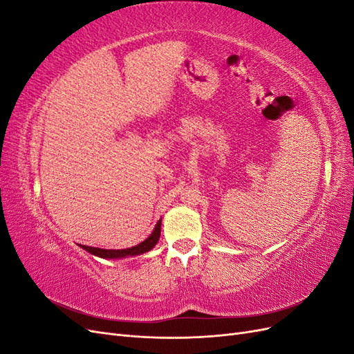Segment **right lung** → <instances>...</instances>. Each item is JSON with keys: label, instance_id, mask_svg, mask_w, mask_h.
<instances>
[{"label": "right lung", "instance_id": "obj_1", "mask_svg": "<svg viewBox=\"0 0 354 354\" xmlns=\"http://www.w3.org/2000/svg\"><path fill=\"white\" fill-rule=\"evenodd\" d=\"M160 236V220H158L156 226L153 229V232L149 234V236L140 242L136 246H131V248H125V250H103V248H94V246H87V245H80L82 250H85L87 252L100 257V259H106V260H115V259H127V257H136L140 255L145 252L151 251L153 246L158 243Z\"/></svg>", "mask_w": 354, "mask_h": 354}]
</instances>
